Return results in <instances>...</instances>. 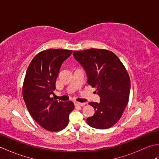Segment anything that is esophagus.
<instances>
[{
  "instance_id": "obj_1",
  "label": "esophagus",
  "mask_w": 159,
  "mask_h": 159,
  "mask_svg": "<svg viewBox=\"0 0 159 159\" xmlns=\"http://www.w3.org/2000/svg\"><path fill=\"white\" fill-rule=\"evenodd\" d=\"M85 104V103H83V102H74V105L75 106H79V107H82L84 106Z\"/></svg>"
}]
</instances>
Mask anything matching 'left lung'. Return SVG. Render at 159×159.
<instances>
[{
    "label": "left lung",
    "mask_w": 159,
    "mask_h": 159,
    "mask_svg": "<svg viewBox=\"0 0 159 159\" xmlns=\"http://www.w3.org/2000/svg\"><path fill=\"white\" fill-rule=\"evenodd\" d=\"M74 58L85 70L87 83L96 87L99 102H90L95 113L87 119L89 126L107 129L120 119L129 99L130 81L126 70L113 52L91 48L74 51Z\"/></svg>",
    "instance_id": "1"
}]
</instances>
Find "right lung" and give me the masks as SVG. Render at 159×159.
<instances>
[{
	"label": "right lung",
	"instance_id": "add662e5",
	"mask_svg": "<svg viewBox=\"0 0 159 159\" xmlns=\"http://www.w3.org/2000/svg\"><path fill=\"white\" fill-rule=\"evenodd\" d=\"M72 50L49 49L38 53L29 64L25 78L22 96L32 117L44 129L56 132L68 124L69 115L74 109L72 101L61 102L50 96L61 64Z\"/></svg>",
	"mask_w": 159,
	"mask_h": 159
}]
</instances>
